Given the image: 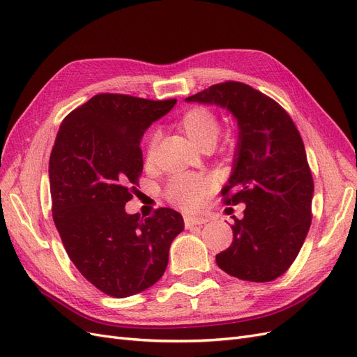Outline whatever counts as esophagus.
I'll list each match as a JSON object with an SVG mask.
<instances>
[{"instance_id": "1", "label": "esophagus", "mask_w": 357, "mask_h": 357, "mask_svg": "<svg viewBox=\"0 0 357 357\" xmlns=\"http://www.w3.org/2000/svg\"><path fill=\"white\" fill-rule=\"evenodd\" d=\"M208 221L206 217H192V215H188L184 218V222H185V227L187 229H191L195 226H202V224H205Z\"/></svg>"}]
</instances>
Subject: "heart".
Returning <instances> with one entry per match:
<instances>
[{
  "instance_id": "1",
  "label": "heart",
  "mask_w": 357,
  "mask_h": 357,
  "mask_svg": "<svg viewBox=\"0 0 357 357\" xmlns=\"http://www.w3.org/2000/svg\"><path fill=\"white\" fill-rule=\"evenodd\" d=\"M179 128L184 131L187 137L197 148L213 146L220 133V121L213 112L206 106H195L187 109L178 121ZM155 137H152L148 146V157L151 158L152 149H154ZM208 192V182L200 176L179 175L175 176L167 185V199L175 205L192 209L197 208L203 197Z\"/></svg>"
}]
</instances>
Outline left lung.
<instances>
[{
	"mask_svg": "<svg viewBox=\"0 0 357 357\" xmlns=\"http://www.w3.org/2000/svg\"><path fill=\"white\" fill-rule=\"evenodd\" d=\"M187 103L218 106L238 122V144L229 182L227 205H245L233 217L231 245L217 264L243 281L268 282L286 272L311 226L314 182L302 137L277 101L241 82L213 85Z\"/></svg>",
	"mask_w": 357,
	"mask_h": 357,
	"instance_id": "obj_1",
	"label": "left lung"
}]
</instances>
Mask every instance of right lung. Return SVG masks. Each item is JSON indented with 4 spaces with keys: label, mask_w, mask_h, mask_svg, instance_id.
<instances>
[{
    "label": "right lung",
    "mask_w": 357,
    "mask_h": 357,
    "mask_svg": "<svg viewBox=\"0 0 357 357\" xmlns=\"http://www.w3.org/2000/svg\"><path fill=\"white\" fill-rule=\"evenodd\" d=\"M176 100L98 94L59 126L49 160L52 215L77 271L103 293L128 298L162 277L172 241L184 230L179 212L127 213L144 169L140 140Z\"/></svg>",
    "instance_id": "1"
}]
</instances>
